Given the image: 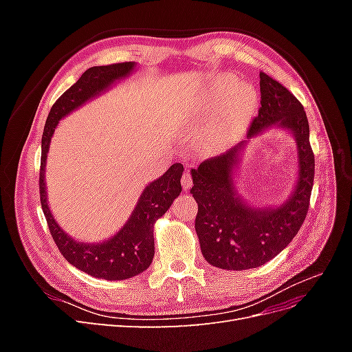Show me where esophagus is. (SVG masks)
I'll return each instance as SVG.
<instances>
[{
    "label": "esophagus",
    "mask_w": 352,
    "mask_h": 352,
    "mask_svg": "<svg viewBox=\"0 0 352 352\" xmlns=\"http://www.w3.org/2000/svg\"><path fill=\"white\" fill-rule=\"evenodd\" d=\"M182 186L185 190L190 189V186H192V176H190V170H185V173L182 176Z\"/></svg>",
    "instance_id": "34e87169"
}]
</instances>
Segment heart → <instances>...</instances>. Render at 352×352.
Wrapping results in <instances>:
<instances>
[{"label": "heart", "instance_id": "heart-1", "mask_svg": "<svg viewBox=\"0 0 352 352\" xmlns=\"http://www.w3.org/2000/svg\"><path fill=\"white\" fill-rule=\"evenodd\" d=\"M235 81V76H225L220 82V87L226 88ZM257 92H255L252 85L247 82H237L233 85L228 98L221 105L214 124L211 127L214 140L221 144L235 140L248 124L255 109H257Z\"/></svg>", "mask_w": 352, "mask_h": 352}]
</instances>
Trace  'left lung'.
Instances as JSON below:
<instances>
[{"label":"left lung","instance_id":"left-lung-1","mask_svg":"<svg viewBox=\"0 0 352 352\" xmlns=\"http://www.w3.org/2000/svg\"><path fill=\"white\" fill-rule=\"evenodd\" d=\"M261 107L247 140L225 154L190 170V194L198 204L195 230L201 252L214 267L248 270L260 267L282 252L302 226L314 182V154L310 126L302 104L283 85L260 72ZM270 126L285 129L296 138L298 177L296 188L280 206L254 208L236 188V168L243 148Z\"/></svg>","mask_w":352,"mask_h":352}]
</instances>
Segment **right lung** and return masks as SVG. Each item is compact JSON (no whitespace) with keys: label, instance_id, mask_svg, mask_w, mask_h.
<instances>
[{"label":"right lung","instance_id":"obj_1","mask_svg":"<svg viewBox=\"0 0 352 352\" xmlns=\"http://www.w3.org/2000/svg\"><path fill=\"white\" fill-rule=\"evenodd\" d=\"M135 67V61H127L88 69L52 105L42 133L39 194L51 236L63 257L72 265L92 278L105 280L131 279L150 267L154 258V225L182 192L180 177L184 166L175 163L163 176L145 186L131 217L116 235L102 242H80L60 228L50 210L45 184L47 154L51 138L61 119L110 89L117 80L129 76Z\"/></svg>","mask_w":352,"mask_h":352}]
</instances>
